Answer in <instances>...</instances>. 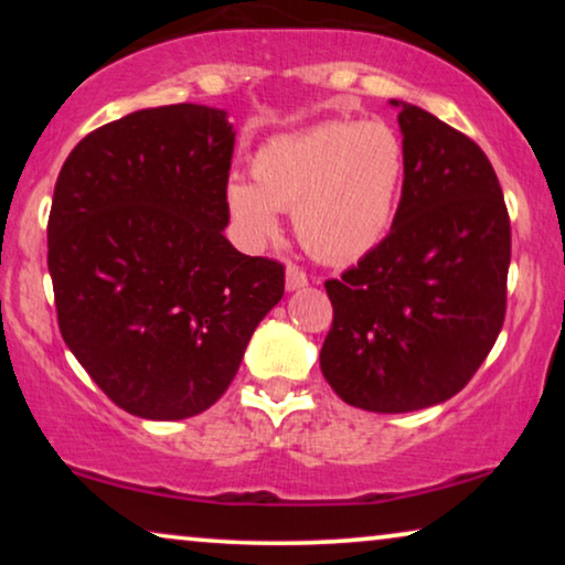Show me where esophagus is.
Returning a JSON list of instances; mask_svg holds the SVG:
<instances>
[{
    "instance_id": "1",
    "label": "esophagus",
    "mask_w": 565,
    "mask_h": 565,
    "mask_svg": "<svg viewBox=\"0 0 565 565\" xmlns=\"http://www.w3.org/2000/svg\"><path fill=\"white\" fill-rule=\"evenodd\" d=\"M303 285H308V275L298 265H288V269H285V288L298 290Z\"/></svg>"
}]
</instances>
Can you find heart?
<instances>
[{
    "label": "heart",
    "instance_id": "obj_1",
    "mask_svg": "<svg viewBox=\"0 0 565 565\" xmlns=\"http://www.w3.org/2000/svg\"><path fill=\"white\" fill-rule=\"evenodd\" d=\"M257 184L231 177V215L252 242L280 231L277 211H296L306 249L329 262L358 259L385 236L404 182L406 153L381 120H331L275 138L254 157Z\"/></svg>",
    "mask_w": 565,
    "mask_h": 565
}]
</instances>
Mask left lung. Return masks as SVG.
<instances>
[{
  "instance_id": "8db88e82",
  "label": "left lung",
  "mask_w": 565,
  "mask_h": 565,
  "mask_svg": "<svg viewBox=\"0 0 565 565\" xmlns=\"http://www.w3.org/2000/svg\"><path fill=\"white\" fill-rule=\"evenodd\" d=\"M393 105H398L393 99ZM404 188L391 234L323 288L321 373L350 406L404 414L452 398L507 313L512 226L481 146L401 103Z\"/></svg>"
}]
</instances>
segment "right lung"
Listing matches in <instances>:
<instances>
[{
	"mask_svg": "<svg viewBox=\"0 0 565 565\" xmlns=\"http://www.w3.org/2000/svg\"><path fill=\"white\" fill-rule=\"evenodd\" d=\"M231 157L226 113L180 103L92 130L58 172L49 273L61 337L141 419L211 408L285 292L280 262L223 236Z\"/></svg>",
	"mask_w": 565,
	"mask_h": 565,
	"instance_id": "1",
	"label": "right lung"
}]
</instances>
